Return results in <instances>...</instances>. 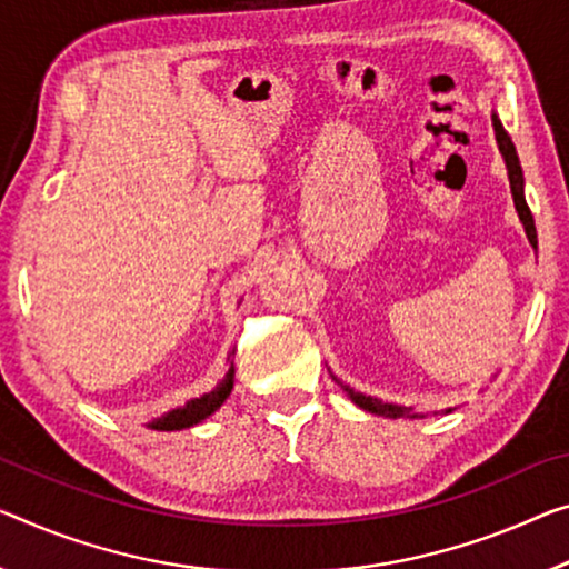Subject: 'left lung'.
Segmentation results:
<instances>
[{
	"label": "left lung",
	"mask_w": 569,
	"mask_h": 569,
	"mask_svg": "<svg viewBox=\"0 0 569 569\" xmlns=\"http://www.w3.org/2000/svg\"><path fill=\"white\" fill-rule=\"evenodd\" d=\"M493 132H496V142H498V150L503 154V162H506V170H509V182H511V196H513V206H517V213L523 223V231H527V239L531 247L537 249V229H535V216H531L529 206H527V198H523V172H521V164H519V157H517V147H513L511 137L506 134V129L498 117L493 113ZM338 381V379H336ZM340 389L346 391L348 397H351L353 405H358L366 412L371 415H379V417H389V419H399V417H409V419H417V417H425L415 412L412 407H401V405H389V401H381L376 397H366L361 391H353L351 387H346L343 381H338ZM445 412H452V409H445Z\"/></svg>",
	"instance_id": "left-lung-1"
}]
</instances>
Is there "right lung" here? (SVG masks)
<instances>
[{"label":"right lung","mask_w":569,"mask_h":569,"mask_svg":"<svg viewBox=\"0 0 569 569\" xmlns=\"http://www.w3.org/2000/svg\"><path fill=\"white\" fill-rule=\"evenodd\" d=\"M231 389H233V363H231L229 373L218 381V387L213 391H208V395L198 397V399H190L178 409H170L168 415L152 419L147 427H152V430H160V432H172V430H186V427L203 422L206 417H211L216 409L221 407L226 399H229Z\"/></svg>","instance_id":"1"}]
</instances>
